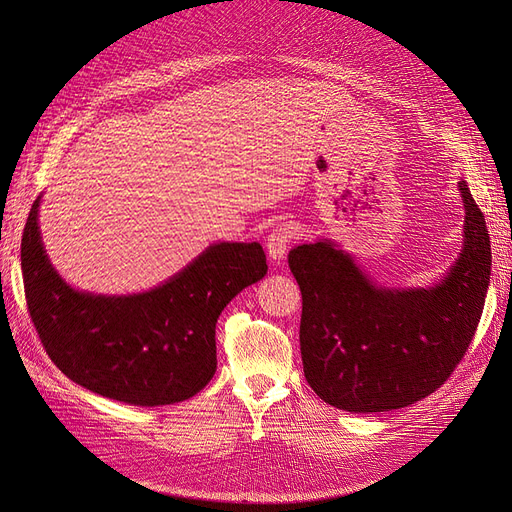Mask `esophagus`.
<instances>
[{"instance_id": "obj_1", "label": "esophagus", "mask_w": 512, "mask_h": 512, "mask_svg": "<svg viewBox=\"0 0 512 512\" xmlns=\"http://www.w3.org/2000/svg\"><path fill=\"white\" fill-rule=\"evenodd\" d=\"M297 236V226L292 222H282L278 224L272 234L267 236V255H270L274 261L284 259L292 238Z\"/></svg>"}]
</instances>
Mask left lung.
<instances>
[{"instance_id":"obj_1","label":"left lung","mask_w":512,"mask_h":512,"mask_svg":"<svg viewBox=\"0 0 512 512\" xmlns=\"http://www.w3.org/2000/svg\"><path fill=\"white\" fill-rule=\"evenodd\" d=\"M459 191L465 247L434 288H378L328 240L288 253L303 294V371L328 405L348 413L409 407L463 361L486 303L492 249L465 180Z\"/></svg>"}]
</instances>
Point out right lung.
Here are the masks:
<instances>
[{
    "instance_id": "1",
    "label": "right lung",
    "mask_w": 512,
    "mask_h": 512,
    "mask_svg": "<svg viewBox=\"0 0 512 512\" xmlns=\"http://www.w3.org/2000/svg\"><path fill=\"white\" fill-rule=\"evenodd\" d=\"M33 203L20 245L24 297L49 359L72 382L126 405L195 396L213 378L215 324L236 294L267 274L259 242L211 245L166 284L132 297L72 290L53 270Z\"/></svg>"
}]
</instances>
